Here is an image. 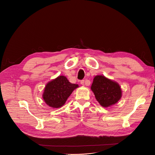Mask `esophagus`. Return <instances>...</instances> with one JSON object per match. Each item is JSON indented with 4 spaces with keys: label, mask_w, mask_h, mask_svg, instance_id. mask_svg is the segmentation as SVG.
<instances>
[{
    "label": "esophagus",
    "mask_w": 155,
    "mask_h": 155,
    "mask_svg": "<svg viewBox=\"0 0 155 155\" xmlns=\"http://www.w3.org/2000/svg\"><path fill=\"white\" fill-rule=\"evenodd\" d=\"M90 82H89V81H86V82H85V81L84 80H81V82H80V84H81V85H90Z\"/></svg>",
    "instance_id": "1"
}]
</instances>
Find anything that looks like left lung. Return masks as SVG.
<instances>
[{
	"instance_id": "left-lung-1",
	"label": "left lung",
	"mask_w": 155,
	"mask_h": 155,
	"mask_svg": "<svg viewBox=\"0 0 155 155\" xmlns=\"http://www.w3.org/2000/svg\"><path fill=\"white\" fill-rule=\"evenodd\" d=\"M91 90L97 101L104 107L115 104L122 97L119 85L102 75H97L94 77Z\"/></svg>"
}]
</instances>
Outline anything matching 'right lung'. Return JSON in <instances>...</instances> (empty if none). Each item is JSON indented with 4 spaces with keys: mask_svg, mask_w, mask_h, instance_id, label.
<instances>
[{
    "mask_svg": "<svg viewBox=\"0 0 155 155\" xmlns=\"http://www.w3.org/2000/svg\"><path fill=\"white\" fill-rule=\"evenodd\" d=\"M77 87V84H71L66 77L61 75L46 84L43 99L50 107L59 108L65 104L72 92Z\"/></svg>",
    "mask_w": 155,
    "mask_h": 155,
    "instance_id": "right-lung-1",
    "label": "right lung"
}]
</instances>
